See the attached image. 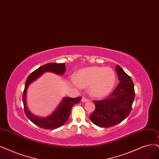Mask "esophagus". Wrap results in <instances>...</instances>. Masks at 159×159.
I'll return each instance as SVG.
<instances>
[{
    "label": "esophagus",
    "mask_w": 159,
    "mask_h": 159,
    "mask_svg": "<svg viewBox=\"0 0 159 159\" xmlns=\"http://www.w3.org/2000/svg\"><path fill=\"white\" fill-rule=\"evenodd\" d=\"M89 99L84 98V97H83V98H82V102H89Z\"/></svg>",
    "instance_id": "34e87169"
}]
</instances>
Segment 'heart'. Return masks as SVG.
I'll use <instances>...</instances> for the list:
<instances>
[{
  "label": "heart",
  "instance_id": "heart-1",
  "mask_svg": "<svg viewBox=\"0 0 159 159\" xmlns=\"http://www.w3.org/2000/svg\"><path fill=\"white\" fill-rule=\"evenodd\" d=\"M116 75L110 67H92L80 70L71 78L72 84L77 89L89 86L91 94L102 97L109 93L115 83Z\"/></svg>",
  "mask_w": 159,
  "mask_h": 159
}]
</instances>
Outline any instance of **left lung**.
Segmentation results:
<instances>
[{
  "mask_svg": "<svg viewBox=\"0 0 159 159\" xmlns=\"http://www.w3.org/2000/svg\"><path fill=\"white\" fill-rule=\"evenodd\" d=\"M115 68L120 83L105 99L93 101L96 109L90 119L99 127L109 128L116 125L124 120L132 110L135 98L133 81L119 65Z\"/></svg>",
  "mask_w": 159,
  "mask_h": 159,
  "instance_id": "left-lung-1",
  "label": "left lung"
}]
</instances>
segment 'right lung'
Masks as SVG:
<instances>
[{
	"instance_id": "right-lung-1",
	"label": "right lung",
	"mask_w": 159,
	"mask_h": 159,
	"mask_svg": "<svg viewBox=\"0 0 159 159\" xmlns=\"http://www.w3.org/2000/svg\"><path fill=\"white\" fill-rule=\"evenodd\" d=\"M66 64L65 63H49L39 67L33 73L29 75L25 84L24 91L23 93V103L24 105L25 113L27 118L30 120L35 125L44 129H56L61 127L65 124L70 116L71 108L75 104L80 102L82 97L72 98L66 97L59 105L57 109L50 116L47 117H39L32 114L27 107L26 97L27 89L32 82L37 79L45 72H52L57 75H61L66 72Z\"/></svg>"
}]
</instances>
